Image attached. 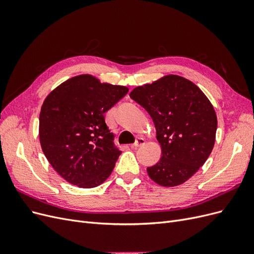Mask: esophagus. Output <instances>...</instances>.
Here are the masks:
<instances>
[{"mask_svg":"<svg viewBox=\"0 0 254 254\" xmlns=\"http://www.w3.org/2000/svg\"><path fill=\"white\" fill-rule=\"evenodd\" d=\"M144 144H145V140L143 137H137V140L134 142V144H132L131 147L137 148V147H141V146H143Z\"/></svg>","mask_w":254,"mask_h":254,"instance_id":"1","label":"esophagus"}]
</instances>
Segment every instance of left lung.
Instances as JSON below:
<instances>
[{
  "mask_svg": "<svg viewBox=\"0 0 254 254\" xmlns=\"http://www.w3.org/2000/svg\"><path fill=\"white\" fill-rule=\"evenodd\" d=\"M129 96L149 113L162 150L159 162L147 167L149 178L166 188L189 180L214 147L217 117L209 98L173 74L134 88Z\"/></svg>",
  "mask_w": 254,
  "mask_h": 254,
  "instance_id": "left-lung-1",
  "label": "left lung"
}]
</instances>
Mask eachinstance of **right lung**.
<instances>
[{
  "label": "right lung",
  "instance_id": "right-lung-1",
  "mask_svg": "<svg viewBox=\"0 0 254 254\" xmlns=\"http://www.w3.org/2000/svg\"><path fill=\"white\" fill-rule=\"evenodd\" d=\"M128 88L81 74L64 81L44 99L39 139L52 167L73 186L91 189L111 175L121 151L105 123V112Z\"/></svg>",
  "mask_w": 254,
  "mask_h": 254
}]
</instances>
